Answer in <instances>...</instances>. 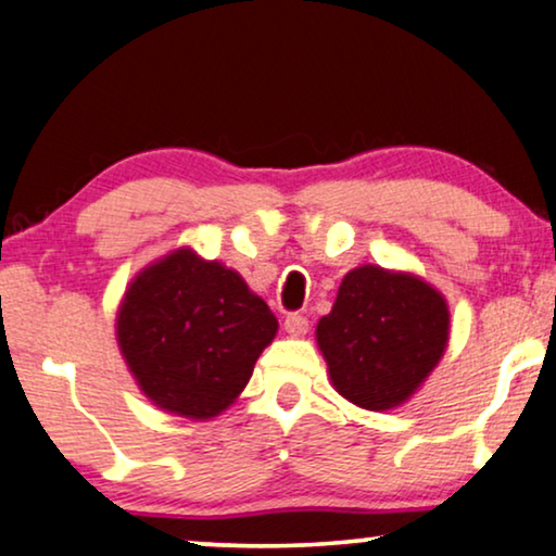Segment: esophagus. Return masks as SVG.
I'll list each match as a JSON object with an SVG mask.
<instances>
[{
    "label": "esophagus",
    "mask_w": 556,
    "mask_h": 556,
    "mask_svg": "<svg viewBox=\"0 0 556 556\" xmlns=\"http://www.w3.org/2000/svg\"><path fill=\"white\" fill-rule=\"evenodd\" d=\"M307 327H309L307 317L296 315V312H292V315H287V319H285V330L292 334V338H304V334H307Z\"/></svg>",
    "instance_id": "1"
}]
</instances>
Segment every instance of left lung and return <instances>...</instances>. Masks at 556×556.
<instances>
[{
    "label": "left lung",
    "instance_id": "left-lung-1",
    "mask_svg": "<svg viewBox=\"0 0 556 556\" xmlns=\"http://www.w3.org/2000/svg\"><path fill=\"white\" fill-rule=\"evenodd\" d=\"M315 338L332 388L345 401L393 410L441 363L451 338L448 302L413 271L363 264L342 277Z\"/></svg>",
    "mask_w": 556,
    "mask_h": 556
}]
</instances>
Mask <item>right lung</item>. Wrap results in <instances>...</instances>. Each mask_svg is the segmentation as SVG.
<instances>
[{
	"label": "right lung",
	"instance_id": "add662e5",
	"mask_svg": "<svg viewBox=\"0 0 556 556\" xmlns=\"http://www.w3.org/2000/svg\"><path fill=\"white\" fill-rule=\"evenodd\" d=\"M279 330L239 271L178 247L138 271L115 315V340L148 401L211 420L229 408Z\"/></svg>",
	"mask_w": 556,
	"mask_h": 556
}]
</instances>
